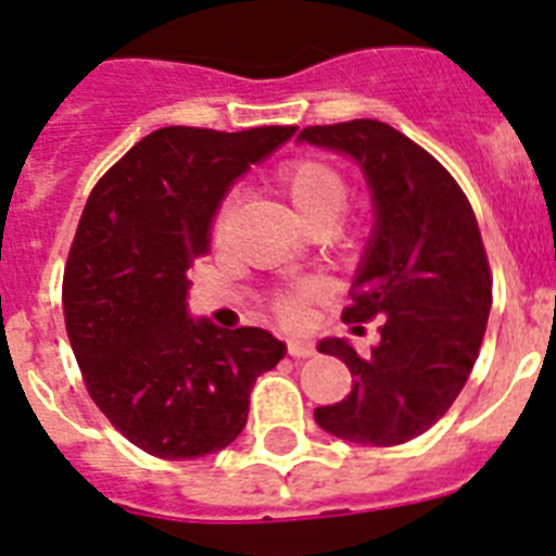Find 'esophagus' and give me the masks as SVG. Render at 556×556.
Masks as SVG:
<instances>
[{
    "mask_svg": "<svg viewBox=\"0 0 556 556\" xmlns=\"http://www.w3.org/2000/svg\"><path fill=\"white\" fill-rule=\"evenodd\" d=\"M288 355L291 358H311L313 346L307 341H288Z\"/></svg>",
    "mask_w": 556,
    "mask_h": 556,
    "instance_id": "esophagus-1",
    "label": "esophagus"
}]
</instances>
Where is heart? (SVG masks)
<instances>
[{
  "mask_svg": "<svg viewBox=\"0 0 556 556\" xmlns=\"http://www.w3.org/2000/svg\"><path fill=\"white\" fill-rule=\"evenodd\" d=\"M277 185L285 192V198L291 201L299 218L305 220L307 229L316 231V235H325L336 224L338 215L344 212V176L332 164L321 162V159H288V162L277 167ZM231 212H235V192H226L218 201V206H215V215H212V238L215 240L226 238ZM332 240L341 249H355L361 243V229H355V226H336ZM325 279H302L293 288L274 293L271 302H268V311L282 325H296L302 313H305L307 302L325 296Z\"/></svg>",
  "mask_w": 556,
  "mask_h": 556,
  "instance_id": "b5f03b06",
  "label": "heart"
}]
</instances>
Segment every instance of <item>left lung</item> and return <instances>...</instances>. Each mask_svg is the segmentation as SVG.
Returning a JSON list of instances; mask_svg holds the SVG:
<instances>
[{"mask_svg":"<svg viewBox=\"0 0 556 556\" xmlns=\"http://www.w3.org/2000/svg\"><path fill=\"white\" fill-rule=\"evenodd\" d=\"M299 139L350 153L378 212L341 318L358 336L380 318V341L371 352L341 338L318 344L355 380L341 403L321 405L313 417L346 442L403 445L445 417L479 358L492 305L479 220L456 178L392 125H311Z\"/></svg>","mask_w":556,"mask_h":556,"instance_id":"8db88e82","label":"left lung"}]
</instances>
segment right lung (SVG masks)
Listing matches in <instances>:
<instances>
[{
    "label": "right lung",
    "mask_w": 556,
    "mask_h": 556,
    "mask_svg": "<svg viewBox=\"0 0 556 556\" xmlns=\"http://www.w3.org/2000/svg\"><path fill=\"white\" fill-rule=\"evenodd\" d=\"M293 131L159 128L86 201L64 268L66 336L94 405L139 451H224L245 428L254 380L282 361V341L260 327L192 321L187 268L206 254L231 181Z\"/></svg>",
    "instance_id": "right-lung-1"
}]
</instances>
